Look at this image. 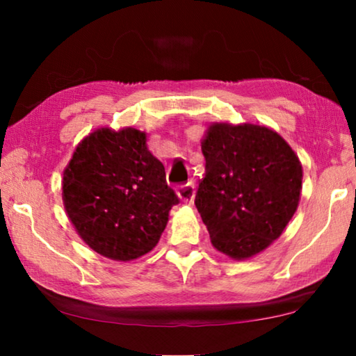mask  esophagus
Masks as SVG:
<instances>
[{"label":"esophagus","instance_id":"34e87169","mask_svg":"<svg viewBox=\"0 0 356 356\" xmlns=\"http://www.w3.org/2000/svg\"><path fill=\"white\" fill-rule=\"evenodd\" d=\"M177 194H178V197L181 199L183 202H193L194 194H196V188H194L193 183L183 184V186H179L177 189Z\"/></svg>","mask_w":356,"mask_h":356}]
</instances>
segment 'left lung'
<instances>
[{
  "label": "left lung",
  "instance_id": "1",
  "mask_svg": "<svg viewBox=\"0 0 356 356\" xmlns=\"http://www.w3.org/2000/svg\"><path fill=\"white\" fill-rule=\"evenodd\" d=\"M201 149L206 173L196 204L217 251L245 261L267 250L300 204L303 167L274 129L212 123Z\"/></svg>",
  "mask_w": 356,
  "mask_h": 356
}]
</instances>
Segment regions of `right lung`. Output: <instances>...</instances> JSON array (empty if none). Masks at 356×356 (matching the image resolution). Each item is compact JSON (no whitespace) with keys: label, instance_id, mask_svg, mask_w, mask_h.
I'll return each mask as SVG.
<instances>
[{"label":"right lung","instance_id":"add662e5","mask_svg":"<svg viewBox=\"0 0 356 356\" xmlns=\"http://www.w3.org/2000/svg\"><path fill=\"white\" fill-rule=\"evenodd\" d=\"M65 211L90 250L113 261L152 251L179 199L136 128H99L77 144L61 181Z\"/></svg>","mask_w":356,"mask_h":356}]
</instances>
